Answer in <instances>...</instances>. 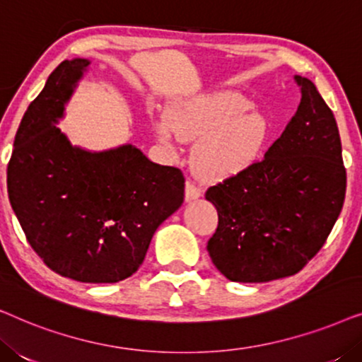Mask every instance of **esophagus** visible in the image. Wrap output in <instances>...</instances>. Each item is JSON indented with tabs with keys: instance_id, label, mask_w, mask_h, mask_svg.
Returning <instances> with one entry per match:
<instances>
[{
	"instance_id": "esophagus-1",
	"label": "esophagus",
	"mask_w": 362,
	"mask_h": 362,
	"mask_svg": "<svg viewBox=\"0 0 362 362\" xmlns=\"http://www.w3.org/2000/svg\"><path fill=\"white\" fill-rule=\"evenodd\" d=\"M199 196H201V187H197L194 182L186 181V186H185V197H186V201L197 199V197H199Z\"/></svg>"
}]
</instances>
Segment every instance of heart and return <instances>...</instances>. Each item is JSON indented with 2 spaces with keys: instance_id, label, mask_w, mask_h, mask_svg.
<instances>
[{
  "instance_id": "1",
  "label": "heart",
  "mask_w": 362,
  "mask_h": 362,
  "mask_svg": "<svg viewBox=\"0 0 362 362\" xmlns=\"http://www.w3.org/2000/svg\"><path fill=\"white\" fill-rule=\"evenodd\" d=\"M153 132L166 151L182 140H196L192 168L202 180L242 175L259 161L270 136V122L252 110V102L232 90L197 93L173 102L170 112L153 118Z\"/></svg>"
}]
</instances>
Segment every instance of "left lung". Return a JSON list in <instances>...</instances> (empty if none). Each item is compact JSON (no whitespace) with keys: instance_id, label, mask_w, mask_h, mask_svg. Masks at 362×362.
<instances>
[{"instance_id":"8db88e82","label":"left lung","mask_w":362,"mask_h":362,"mask_svg":"<svg viewBox=\"0 0 362 362\" xmlns=\"http://www.w3.org/2000/svg\"><path fill=\"white\" fill-rule=\"evenodd\" d=\"M295 82L300 105L264 160L206 191L219 216L207 252L232 281L298 274L343 209L346 168L334 115L313 82L301 76Z\"/></svg>"}]
</instances>
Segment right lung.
<instances>
[{"label": "right lung", "instance_id": "obj_1", "mask_svg": "<svg viewBox=\"0 0 362 362\" xmlns=\"http://www.w3.org/2000/svg\"><path fill=\"white\" fill-rule=\"evenodd\" d=\"M64 61L28 107L8 163V196L26 239L56 274L115 284L135 274L151 237L185 199V176L133 145L72 146L56 123L88 66Z\"/></svg>", "mask_w": 362, "mask_h": 362}]
</instances>
